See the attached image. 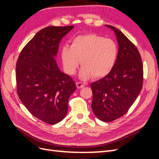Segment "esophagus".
Segmentation results:
<instances>
[{
  "mask_svg": "<svg viewBox=\"0 0 159 159\" xmlns=\"http://www.w3.org/2000/svg\"><path fill=\"white\" fill-rule=\"evenodd\" d=\"M76 87L78 89H81L83 87H85V85H84L83 83H80V82H77L76 83Z\"/></svg>",
  "mask_w": 159,
  "mask_h": 159,
  "instance_id": "34e87169",
  "label": "esophagus"
}]
</instances>
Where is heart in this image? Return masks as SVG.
I'll list each match as a JSON object with an SVG mask.
<instances>
[{"instance_id": "obj_1", "label": "heart", "mask_w": 159, "mask_h": 159, "mask_svg": "<svg viewBox=\"0 0 159 159\" xmlns=\"http://www.w3.org/2000/svg\"><path fill=\"white\" fill-rule=\"evenodd\" d=\"M117 55L113 40L96 34L77 36L70 46H63L61 51L63 68L70 75L75 74L80 61L83 67L80 76L84 80L92 76L100 79L109 75L116 66Z\"/></svg>"}]
</instances>
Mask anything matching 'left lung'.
Here are the masks:
<instances>
[{
  "label": "left lung",
  "instance_id": "1",
  "mask_svg": "<svg viewBox=\"0 0 159 159\" xmlns=\"http://www.w3.org/2000/svg\"><path fill=\"white\" fill-rule=\"evenodd\" d=\"M116 33L119 46L117 61L111 73L91 84L92 108L99 120H116L126 113L139 95L143 86V70L140 53L124 33L107 25Z\"/></svg>",
  "mask_w": 159,
  "mask_h": 159
}]
</instances>
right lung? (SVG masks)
<instances>
[{
	"label": "right lung",
	"instance_id": "1",
	"mask_svg": "<svg viewBox=\"0 0 159 159\" xmlns=\"http://www.w3.org/2000/svg\"><path fill=\"white\" fill-rule=\"evenodd\" d=\"M74 26H47L40 30L20 53L16 67L17 93L33 116L55 124L66 116L68 100L76 87L61 72L53 58L61 40Z\"/></svg>",
	"mask_w": 159,
	"mask_h": 159
}]
</instances>
